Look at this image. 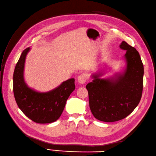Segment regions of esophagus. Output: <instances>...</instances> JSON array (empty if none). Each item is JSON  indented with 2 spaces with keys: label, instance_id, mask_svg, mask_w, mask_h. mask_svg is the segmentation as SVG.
<instances>
[{
  "label": "esophagus",
  "instance_id": "esophagus-1",
  "mask_svg": "<svg viewBox=\"0 0 156 156\" xmlns=\"http://www.w3.org/2000/svg\"><path fill=\"white\" fill-rule=\"evenodd\" d=\"M88 80V75H87L86 73H82V74H80L78 78V80L79 82V83L80 84H84V83L87 81Z\"/></svg>",
  "mask_w": 156,
  "mask_h": 156
}]
</instances>
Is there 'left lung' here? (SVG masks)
Instances as JSON below:
<instances>
[{
	"label": "left lung",
	"instance_id": "left-lung-1",
	"mask_svg": "<svg viewBox=\"0 0 156 156\" xmlns=\"http://www.w3.org/2000/svg\"><path fill=\"white\" fill-rule=\"evenodd\" d=\"M119 48L126 51L124 71L109 78H100V73L92 74L94 80L86 85L90 110L97 119L105 122L127 117L142 95L144 65L140 54L125 41Z\"/></svg>",
	"mask_w": 156,
	"mask_h": 156
}]
</instances>
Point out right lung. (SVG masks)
<instances>
[{
    "label": "right lung",
    "instance_id": "1",
    "mask_svg": "<svg viewBox=\"0 0 156 156\" xmlns=\"http://www.w3.org/2000/svg\"><path fill=\"white\" fill-rule=\"evenodd\" d=\"M30 49L23 50L14 68V98L21 111L33 122L38 124L52 123L56 121L62 113L66 100L75 89V80L74 78L68 79L47 92H38L29 88L24 82V69Z\"/></svg>",
    "mask_w": 156,
    "mask_h": 156
}]
</instances>
